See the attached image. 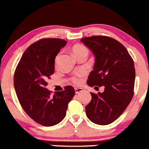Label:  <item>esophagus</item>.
Here are the masks:
<instances>
[{"instance_id":"34e87169","label":"esophagus","mask_w":149,"mask_h":149,"mask_svg":"<svg viewBox=\"0 0 149 149\" xmlns=\"http://www.w3.org/2000/svg\"><path fill=\"white\" fill-rule=\"evenodd\" d=\"M75 91V93H76L77 94V93H82V91H83V88H76L74 89Z\"/></svg>"}]
</instances>
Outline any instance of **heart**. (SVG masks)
Segmentation results:
<instances>
[{
  "label": "heart",
  "instance_id": "1",
  "mask_svg": "<svg viewBox=\"0 0 149 149\" xmlns=\"http://www.w3.org/2000/svg\"><path fill=\"white\" fill-rule=\"evenodd\" d=\"M72 51L73 54L74 55V56H77L79 55H82V54H85V55H88V49L85 46L82 45H75L72 47ZM60 54H58V55L56 56L55 58V64H56L58 62V60L59 58ZM83 75V73L82 72H79L75 74L74 76H73L72 77V81L75 85H79L81 82V77Z\"/></svg>",
  "mask_w": 149,
  "mask_h": 149
}]
</instances>
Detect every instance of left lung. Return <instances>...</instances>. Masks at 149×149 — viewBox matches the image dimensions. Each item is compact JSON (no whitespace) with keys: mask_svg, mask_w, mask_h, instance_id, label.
<instances>
[{"mask_svg":"<svg viewBox=\"0 0 149 149\" xmlns=\"http://www.w3.org/2000/svg\"><path fill=\"white\" fill-rule=\"evenodd\" d=\"M81 41L95 56L87 84L95 89L105 88L103 93H91L92 99L85 107L87 117L95 124H111L124 112L133 97L134 61L126 48L114 38L98 35Z\"/></svg>","mask_w":149,"mask_h":149,"instance_id":"obj_1","label":"left lung"}]
</instances>
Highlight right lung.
Returning a JSON list of instances; mask_svg holds the SVG:
<instances>
[{
	"label": "right lung",
	"instance_id": "right-lung-1",
	"mask_svg": "<svg viewBox=\"0 0 149 149\" xmlns=\"http://www.w3.org/2000/svg\"><path fill=\"white\" fill-rule=\"evenodd\" d=\"M66 44L67 41L58 38L34 42L24 51L14 72V88L22 107L42 126H54L62 121L75 95L70 85L54 95L46 88L47 79L54 73L56 56Z\"/></svg>",
	"mask_w": 149,
	"mask_h": 149
}]
</instances>
